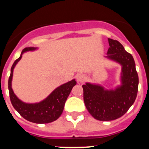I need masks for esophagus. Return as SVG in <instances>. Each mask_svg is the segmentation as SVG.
<instances>
[{"label": "esophagus", "mask_w": 149, "mask_h": 149, "mask_svg": "<svg viewBox=\"0 0 149 149\" xmlns=\"http://www.w3.org/2000/svg\"><path fill=\"white\" fill-rule=\"evenodd\" d=\"M86 79V77L83 74H77V80L78 82H82L83 81H85Z\"/></svg>", "instance_id": "esophagus-1"}]
</instances>
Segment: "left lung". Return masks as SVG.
<instances>
[{"mask_svg":"<svg viewBox=\"0 0 149 149\" xmlns=\"http://www.w3.org/2000/svg\"><path fill=\"white\" fill-rule=\"evenodd\" d=\"M108 57L122 65V85L116 90L86 83L82 85L85 105L94 118L101 121L116 120L123 116L134 103L139 88V76L134 59L117 40L108 39Z\"/></svg>","mask_w":149,"mask_h":149,"instance_id":"left-lung-1","label":"left lung"}]
</instances>
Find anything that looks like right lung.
Returning <instances> with one entry per match:
<instances>
[{
	"instance_id": "right-lung-1",
	"label": "right lung",
	"mask_w": 149,
	"mask_h": 149,
	"mask_svg": "<svg viewBox=\"0 0 149 149\" xmlns=\"http://www.w3.org/2000/svg\"><path fill=\"white\" fill-rule=\"evenodd\" d=\"M33 49H35V48L33 47H26L22 50L21 55L26 51ZM21 55L13 62L8 79L9 96L12 105L24 119L30 122L35 123H49L56 120L62 115L66 100L72 90V87L76 85V81L73 79L57 87L47 99L39 103H24L18 99L11 88L13 68L21 59Z\"/></svg>"
}]
</instances>
